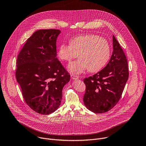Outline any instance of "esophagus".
<instances>
[{"label":"esophagus","instance_id":"34e87169","mask_svg":"<svg viewBox=\"0 0 146 146\" xmlns=\"http://www.w3.org/2000/svg\"><path fill=\"white\" fill-rule=\"evenodd\" d=\"M71 78L73 80H77V79H78L79 77L78 76H76L74 74H71Z\"/></svg>","mask_w":146,"mask_h":146}]
</instances>
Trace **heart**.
Returning <instances> with one entry per match:
<instances>
[{"mask_svg": "<svg viewBox=\"0 0 146 146\" xmlns=\"http://www.w3.org/2000/svg\"><path fill=\"white\" fill-rule=\"evenodd\" d=\"M77 60L70 64L68 70L74 74H80L87 69L90 72L100 71L110 59L111 48L108 41L94 34L76 36L69 40V44H61L57 51L58 58L70 62L78 55Z\"/></svg>", "mask_w": 146, "mask_h": 146, "instance_id": "1", "label": "heart"}]
</instances>
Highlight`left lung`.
Instances as JSON below:
<instances>
[{"instance_id": "1", "label": "left lung", "mask_w": 146, "mask_h": 146, "mask_svg": "<svg viewBox=\"0 0 146 146\" xmlns=\"http://www.w3.org/2000/svg\"><path fill=\"white\" fill-rule=\"evenodd\" d=\"M113 51L108 64L98 73L84 79V105L95 113L113 109L121 97L129 77L128 62L119 43L113 36Z\"/></svg>"}]
</instances>
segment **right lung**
Listing matches in <instances>:
<instances>
[{
  "instance_id": "add662e5",
  "label": "right lung",
  "mask_w": 146,
  "mask_h": 146,
  "mask_svg": "<svg viewBox=\"0 0 146 146\" xmlns=\"http://www.w3.org/2000/svg\"><path fill=\"white\" fill-rule=\"evenodd\" d=\"M58 29H40L28 38L17 59L15 76L27 105L47 115L60 106L70 74L56 58Z\"/></svg>"
}]
</instances>
